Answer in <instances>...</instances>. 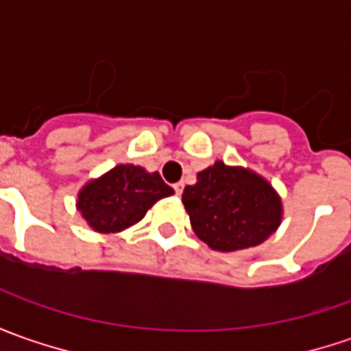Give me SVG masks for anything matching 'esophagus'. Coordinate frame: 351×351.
<instances>
[{
    "instance_id": "esophagus-1",
    "label": "esophagus",
    "mask_w": 351,
    "mask_h": 351,
    "mask_svg": "<svg viewBox=\"0 0 351 351\" xmlns=\"http://www.w3.org/2000/svg\"><path fill=\"white\" fill-rule=\"evenodd\" d=\"M173 188H175L176 196H180V194H182V190H184V182H182V180H180V182H175Z\"/></svg>"
}]
</instances>
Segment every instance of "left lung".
I'll list each match as a JSON object with an SVG mask.
<instances>
[{"instance_id": "8db88e82", "label": "left lung", "mask_w": 351, "mask_h": 351, "mask_svg": "<svg viewBox=\"0 0 351 351\" xmlns=\"http://www.w3.org/2000/svg\"><path fill=\"white\" fill-rule=\"evenodd\" d=\"M182 204L194 233L219 252L256 247L282 223V199L272 184L243 167L215 161L184 188Z\"/></svg>"}]
</instances>
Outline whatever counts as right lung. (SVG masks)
Masks as SVG:
<instances>
[{"label":"right lung","mask_w":351,"mask_h":351,"mask_svg":"<svg viewBox=\"0 0 351 351\" xmlns=\"http://www.w3.org/2000/svg\"><path fill=\"white\" fill-rule=\"evenodd\" d=\"M173 192L159 173H147L136 165H118L81 188L77 210L95 231L118 233L138 223L157 199Z\"/></svg>","instance_id":"obj_1"}]
</instances>
